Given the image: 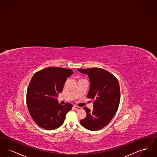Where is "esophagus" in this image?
Returning a JSON list of instances; mask_svg holds the SVG:
<instances>
[{"mask_svg": "<svg viewBox=\"0 0 157 157\" xmlns=\"http://www.w3.org/2000/svg\"><path fill=\"white\" fill-rule=\"evenodd\" d=\"M74 108L77 111H79V110H81L82 109V107H78V106H77V105H74Z\"/></svg>", "mask_w": 157, "mask_h": 157, "instance_id": "1", "label": "esophagus"}]
</instances>
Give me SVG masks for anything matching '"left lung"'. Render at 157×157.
<instances>
[{
  "label": "left lung",
  "mask_w": 157,
  "mask_h": 157,
  "mask_svg": "<svg viewBox=\"0 0 157 157\" xmlns=\"http://www.w3.org/2000/svg\"><path fill=\"white\" fill-rule=\"evenodd\" d=\"M77 70L88 75L90 87L87 97L94 100L92 111L87 107L84 108L87 116L80 121V124L87 130H100L110 122L118 108L120 101L119 82L114 75L102 68Z\"/></svg>",
  "instance_id": "left-lung-1"
}]
</instances>
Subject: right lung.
I'll return each mask as SVG.
<instances>
[{"label":"right lung","mask_w":157,"mask_h":157,"mask_svg":"<svg viewBox=\"0 0 157 157\" xmlns=\"http://www.w3.org/2000/svg\"><path fill=\"white\" fill-rule=\"evenodd\" d=\"M73 74L67 68L50 67L34 73L29 84L26 102L34 122L45 130H55L64 121L73 105H63L56 97L63 91L67 78Z\"/></svg>","instance_id":"right-lung-1"}]
</instances>
